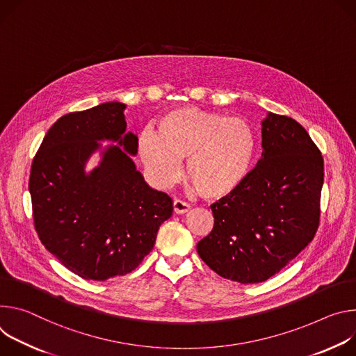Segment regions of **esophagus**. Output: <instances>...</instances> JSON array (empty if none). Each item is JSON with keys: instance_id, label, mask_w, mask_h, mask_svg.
I'll list each match as a JSON object with an SVG mask.
<instances>
[{"instance_id": "34e87169", "label": "esophagus", "mask_w": 356, "mask_h": 356, "mask_svg": "<svg viewBox=\"0 0 356 356\" xmlns=\"http://www.w3.org/2000/svg\"><path fill=\"white\" fill-rule=\"evenodd\" d=\"M189 209H191V205H189V204H186V202H184V201H181V200H175V201H174V212H175V213L182 215V213H186Z\"/></svg>"}]
</instances>
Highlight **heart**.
<instances>
[{
  "instance_id": "1",
  "label": "heart",
  "mask_w": 356,
  "mask_h": 356,
  "mask_svg": "<svg viewBox=\"0 0 356 356\" xmlns=\"http://www.w3.org/2000/svg\"><path fill=\"white\" fill-rule=\"evenodd\" d=\"M141 161L156 186H170L181 177L179 160L186 158L185 175L207 200H220L246 179L256 152L252 127L238 117L182 107L167 113L156 134L138 137Z\"/></svg>"
}]
</instances>
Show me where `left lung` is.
I'll return each mask as SVG.
<instances>
[{"label":"left lung","mask_w":356,"mask_h":356,"mask_svg":"<svg viewBox=\"0 0 356 356\" xmlns=\"http://www.w3.org/2000/svg\"><path fill=\"white\" fill-rule=\"evenodd\" d=\"M261 158L243 184L211 205L215 225L196 245L220 277L261 283L314 239L320 225L324 158L294 118L268 113Z\"/></svg>","instance_id":"1"}]
</instances>
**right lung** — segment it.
<instances>
[{
	"mask_svg": "<svg viewBox=\"0 0 356 356\" xmlns=\"http://www.w3.org/2000/svg\"><path fill=\"white\" fill-rule=\"evenodd\" d=\"M126 104L108 102L69 113L49 129L31 167L29 193L39 241L85 280L131 273L152 250L156 232L172 215V200L152 189L131 155L138 138L126 134ZM111 139L89 175L88 156Z\"/></svg>",
	"mask_w": 356,
	"mask_h": 356,
	"instance_id": "right-lung-1",
	"label": "right lung"
}]
</instances>
